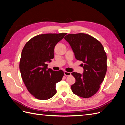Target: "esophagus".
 I'll list each match as a JSON object with an SVG mask.
<instances>
[{"label":"esophagus","instance_id":"1","mask_svg":"<svg viewBox=\"0 0 125 125\" xmlns=\"http://www.w3.org/2000/svg\"><path fill=\"white\" fill-rule=\"evenodd\" d=\"M64 74H65V75H66V76H69V75H71V73H69V72L64 71Z\"/></svg>","mask_w":125,"mask_h":125}]
</instances>
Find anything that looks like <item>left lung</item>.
Wrapping results in <instances>:
<instances>
[{
  "instance_id": "left-lung-1",
  "label": "left lung",
  "mask_w": 125,
  "mask_h": 125,
  "mask_svg": "<svg viewBox=\"0 0 125 125\" xmlns=\"http://www.w3.org/2000/svg\"><path fill=\"white\" fill-rule=\"evenodd\" d=\"M75 57L84 63L82 74L73 72L75 82L71 86L79 96L89 98L99 90L107 71V56L103 45L94 37L84 33L69 34L65 37Z\"/></svg>"
}]
</instances>
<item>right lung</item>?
<instances>
[{
    "label": "right lung",
    "mask_w": 125,
    "mask_h": 125,
    "mask_svg": "<svg viewBox=\"0 0 125 125\" xmlns=\"http://www.w3.org/2000/svg\"><path fill=\"white\" fill-rule=\"evenodd\" d=\"M67 33L44 34L27 42L22 52L19 68L21 77L29 92L36 99L46 100L54 96L56 84L61 81L62 70L47 69L46 62L54 57V48Z\"/></svg>",
    "instance_id": "add662e5"
}]
</instances>
